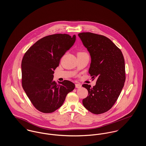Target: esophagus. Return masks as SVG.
<instances>
[{
    "label": "esophagus",
    "instance_id": "esophagus-1",
    "mask_svg": "<svg viewBox=\"0 0 146 146\" xmlns=\"http://www.w3.org/2000/svg\"><path fill=\"white\" fill-rule=\"evenodd\" d=\"M76 88H80L82 87V85L80 84H76Z\"/></svg>",
    "mask_w": 146,
    "mask_h": 146
}]
</instances>
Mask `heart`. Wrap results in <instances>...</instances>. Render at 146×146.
I'll use <instances>...</instances> for the list:
<instances>
[{
    "mask_svg": "<svg viewBox=\"0 0 146 146\" xmlns=\"http://www.w3.org/2000/svg\"><path fill=\"white\" fill-rule=\"evenodd\" d=\"M88 55V54L84 51H79L77 54V55Z\"/></svg>",
    "mask_w": 146,
    "mask_h": 146,
    "instance_id": "b5f03b06",
    "label": "heart"
}]
</instances>
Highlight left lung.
<instances>
[{"mask_svg": "<svg viewBox=\"0 0 146 146\" xmlns=\"http://www.w3.org/2000/svg\"><path fill=\"white\" fill-rule=\"evenodd\" d=\"M78 36L90 54L89 73L93 80L97 78L93 88L86 84L82 85L88 91L83 104L92 113L102 114L113 106L124 87V58L120 49L104 35L83 32Z\"/></svg>", "mask_w": 146, "mask_h": 146, "instance_id": "obj_1", "label": "left lung"}]
</instances>
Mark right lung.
Instances as JSON below:
<instances>
[{"mask_svg": "<svg viewBox=\"0 0 146 146\" xmlns=\"http://www.w3.org/2000/svg\"><path fill=\"white\" fill-rule=\"evenodd\" d=\"M76 41V35H49L31 46L23 57L22 86L35 108L44 113L55 111L62 105L75 84L64 80L56 83L54 70Z\"/></svg>", "mask_w": 146, "mask_h": 146, "instance_id": "right-lung-1", "label": "right lung"}]
</instances>
